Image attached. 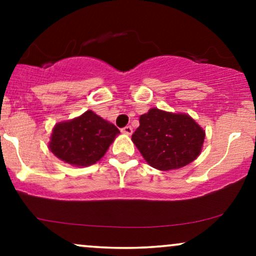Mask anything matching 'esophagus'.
<instances>
[{"mask_svg": "<svg viewBox=\"0 0 256 256\" xmlns=\"http://www.w3.org/2000/svg\"><path fill=\"white\" fill-rule=\"evenodd\" d=\"M122 134H132V128L130 125L125 126V128H122Z\"/></svg>", "mask_w": 256, "mask_h": 256, "instance_id": "1", "label": "esophagus"}]
</instances>
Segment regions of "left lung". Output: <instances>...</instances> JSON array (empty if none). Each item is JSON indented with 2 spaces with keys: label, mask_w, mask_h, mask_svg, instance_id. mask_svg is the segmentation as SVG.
<instances>
[{
  "label": "left lung",
  "mask_w": 256,
  "mask_h": 256,
  "mask_svg": "<svg viewBox=\"0 0 256 256\" xmlns=\"http://www.w3.org/2000/svg\"><path fill=\"white\" fill-rule=\"evenodd\" d=\"M132 140L149 165L170 171L189 165L198 156L204 131L186 114L152 108L140 116Z\"/></svg>",
  "instance_id": "left-lung-1"
}]
</instances>
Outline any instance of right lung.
Segmentation results:
<instances>
[{
    "label": "right lung",
    "mask_w": 256,
    "mask_h": 256,
    "mask_svg": "<svg viewBox=\"0 0 256 256\" xmlns=\"http://www.w3.org/2000/svg\"><path fill=\"white\" fill-rule=\"evenodd\" d=\"M120 131L94 112L60 122L54 128L49 148L55 156L76 166H90L98 161Z\"/></svg>",
    "instance_id": "add662e5"
}]
</instances>
